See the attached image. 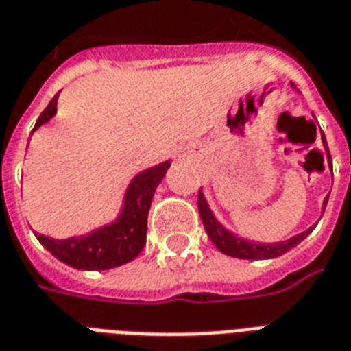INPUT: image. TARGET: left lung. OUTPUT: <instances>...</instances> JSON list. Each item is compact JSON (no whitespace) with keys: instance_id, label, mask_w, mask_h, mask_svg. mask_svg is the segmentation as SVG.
Listing matches in <instances>:
<instances>
[{"instance_id":"obj_1","label":"left lung","mask_w":351,"mask_h":351,"mask_svg":"<svg viewBox=\"0 0 351 351\" xmlns=\"http://www.w3.org/2000/svg\"><path fill=\"white\" fill-rule=\"evenodd\" d=\"M322 142H326V140L322 138ZM328 197L324 198L322 211L326 209ZM198 213H200V219H202V224L206 228L208 237L224 255L234 256V258H247V261H264V258H275V256L284 255L289 250H293L295 245H299L313 231V228H310V230L302 231L300 234H295L293 239L284 240V242H273V244L250 242V240L240 239V237L233 234L231 231H228L219 220L215 219V215L211 213V209H209L208 202H206V198H204L200 191H198Z\"/></svg>"}]
</instances>
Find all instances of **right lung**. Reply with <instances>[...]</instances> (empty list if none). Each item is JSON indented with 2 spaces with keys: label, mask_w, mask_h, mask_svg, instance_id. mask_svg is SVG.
Wrapping results in <instances>:
<instances>
[{
  "label": "right lung",
  "mask_w": 351,
  "mask_h": 351,
  "mask_svg": "<svg viewBox=\"0 0 351 351\" xmlns=\"http://www.w3.org/2000/svg\"><path fill=\"white\" fill-rule=\"evenodd\" d=\"M60 95V93H58ZM58 95L41 112L32 131L43 125L56 114ZM169 162L158 164L136 175L125 193V204L120 219L111 226L100 228L85 237L54 240L45 234L36 233L43 247L51 251L58 261L65 262L76 269H111L131 262L140 255L145 245L147 233V215L153 202L154 189L169 169Z\"/></svg>",
  "instance_id": "obj_1"
}]
</instances>
